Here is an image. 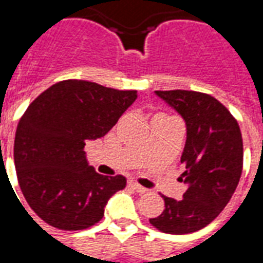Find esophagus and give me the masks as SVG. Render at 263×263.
Segmentation results:
<instances>
[{
    "mask_svg": "<svg viewBox=\"0 0 263 263\" xmlns=\"http://www.w3.org/2000/svg\"><path fill=\"white\" fill-rule=\"evenodd\" d=\"M129 186H131V187L139 194H143V193H146V192H148V189L142 187V186H141V184H138L137 182H129Z\"/></svg>",
    "mask_w": 263,
    "mask_h": 263,
    "instance_id": "obj_1",
    "label": "esophagus"
}]
</instances>
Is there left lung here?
<instances>
[{
    "label": "left lung",
    "mask_w": 263,
    "mask_h": 263,
    "mask_svg": "<svg viewBox=\"0 0 263 263\" xmlns=\"http://www.w3.org/2000/svg\"><path fill=\"white\" fill-rule=\"evenodd\" d=\"M186 121L182 200L166 197L165 210L149 222L166 234H190L209 226L224 210L242 173V135L237 120L210 94L189 90L155 91Z\"/></svg>",
    "instance_id": "obj_1"
}]
</instances>
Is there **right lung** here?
<instances>
[{"instance_id": "1", "label": "right lung", "mask_w": 263, "mask_h": 263, "mask_svg": "<svg viewBox=\"0 0 263 263\" xmlns=\"http://www.w3.org/2000/svg\"><path fill=\"white\" fill-rule=\"evenodd\" d=\"M86 80H63L39 94L16 126L14 160L24 197L49 226L77 231L103 218L109 197L126 186L121 175L88 166L87 141L104 137L137 100Z\"/></svg>"}]
</instances>
